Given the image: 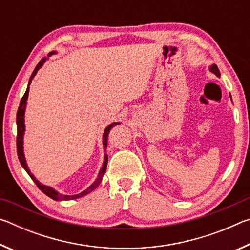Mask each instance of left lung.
I'll list each match as a JSON object with an SVG mask.
<instances>
[{
	"label": "left lung",
	"instance_id": "obj_1",
	"mask_svg": "<svg viewBox=\"0 0 250 250\" xmlns=\"http://www.w3.org/2000/svg\"><path fill=\"white\" fill-rule=\"evenodd\" d=\"M210 71H211V73H214L215 75H216L217 77H219V76H221V74H219V70H218L216 65H213V66L210 67Z\"/></svg>",
	"mask_w": 250,
	"mask_h": 250
}]
</instances>
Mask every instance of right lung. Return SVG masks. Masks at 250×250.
Wrapping results in <instances>:
<instances>
[{
	"mask_svg": "<svg viewBox=\"0 0 250 250\" xmlns=\"http://www.w3.org/2000/svg\"><path fill=\"white\" fill-rule=\"evenodd\" d=\"M54 54V53H50V55ZM45 62V58H42L41 62L37 64V66L35 67V69H34L33 74L31 76V79H29V83H28V86L31 84L32 83V79L35 77V75L37 73V70H39L42 66H43ZM28 89L29 88L27 87L26 91H25L24 96L22 97V99H21V103L19 105V109H18V113H16V125H18V135H16V149H18V156H19V160L21 164H22V167L25 168V171L28 173V175L32 177V180L35 182V184L37 185V188H39L42 192L44 194H46L48 197L53 198L55 201H68V200H75V198H79V197H83L84 195H87L88 193H90L91 191H94V189L97 188L100 184L101 180H103V176L105 172V168H107V163H108V155L104 154V166L101 167V170L98 174V177H97V180L92 183L89 188H88L86 191H83L79 194H76V195H64V194H61L55 191L54 188H49V186H46L41 184L39 181H37L35 177L33 176V174H31V172H29L28 167H27V164H26V161H25L24 158V153H23V134H24V130H25V125H24V112H25V105H26V100H27V97H28ZM117 125H119V122H113L110 125H108L107 128H105L104 132V151H105V147H107V143H108V134L110 132V130H111L112 126H115Z\"/></svg>",
	"mask_w": 250,
	"mask_h": 250,
	"instance_id": "1",
	"label": "right lung"
}]
</instances>
